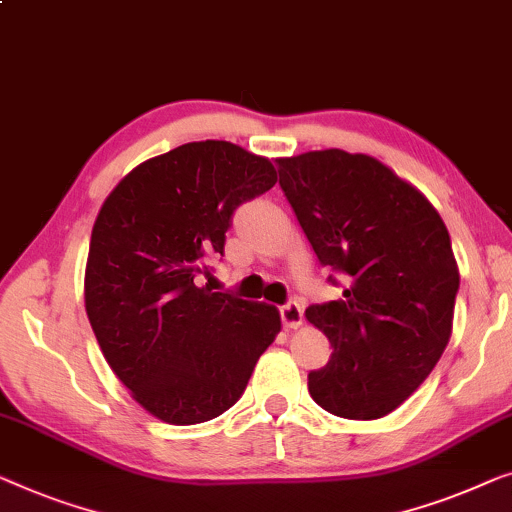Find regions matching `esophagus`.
Segmentation results:
<instances>
[{"label":"esophagus","instance_id":"34e87169","mask_svg":"<svg viewBox=\"0 0 512 512\" xmlns=\"http://www.w3.org/2000/svg\"><path fill=\"white\" fill-rule=\"evenodd\" d=\"M279 316H281V323H284V328L288 330L302 325V307L298 302H286L284 307H279Z\"/></svg>","mask_w":512,"mask_h":512}]
</instances>
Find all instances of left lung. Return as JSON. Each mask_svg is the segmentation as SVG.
<instances>
[{
    "label": "left lung",
    "instance_id": "8db88e82",
    "mask_svg": "<svg viewBox=\"0 0 512 512\" xmlns=\"http://www.w3.org/2000/svg\"><path fill=\"white\" fill-rule=\"evenodd\" d=\"M277 164L318 263L344 284L342 300L307 309L332 346L328 365L309 372V395L339 418L388 416L427 379L453 330L459 272L448 228L367 154L321 150Z\"/></svg>",
    "mask_w": 512,
    "mask_h": 512
}]
</instances>
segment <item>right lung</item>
<instances>
[{
    "label": "right lung",
    "mask_w": 512,
    "mask_h": 512,
    "mask_svg": "<svg viewBox=\"0 0 512 512\" xmlns=\"http://www.w3.org/2000/svg\"><path fill=\"white\" fill-rule=\"evenodd\" d=\"M274 182L265 157L187 143L133 168L94 221L87 316L110 369L159 420L196 425L231 409L281 330L265 302L198 286L207 258L224 256L233 212Z\"/></svg>",
    "instance_id": "add662e5"
}]
</instances>
